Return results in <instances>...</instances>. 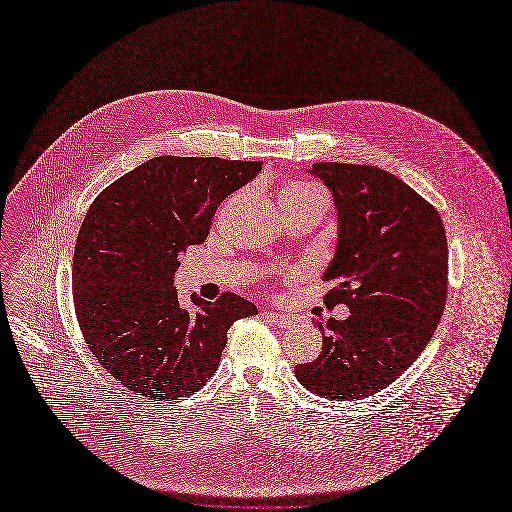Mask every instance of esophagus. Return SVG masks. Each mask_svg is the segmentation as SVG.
<instances>
[{"mask_svg":"<svg viewBox=\"0 0 512 512\" xmlns=\"http://www.w3.org/2000/svg\"><path fill=\"white\" fill-rule=\"evenodd\" d=\"M263 318L269 320L271 324H277V326H283L289 322V316L283 314V312H263Z\"/></svg>","mask_w":512,"mask_h":512,"instance_id":"1","label":"esophagus"}]
</instances>
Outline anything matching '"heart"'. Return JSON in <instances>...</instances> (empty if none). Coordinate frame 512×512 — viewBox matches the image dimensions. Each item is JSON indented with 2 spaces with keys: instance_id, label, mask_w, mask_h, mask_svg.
I'll use <instances>...</instances> for the list:
<instances>
[{
  "instance_id": "b5f03b06",
  "label": "heart",
  "mask_w": 512,
  "mask_h": 512,
  "mask_svg": "<svg viewBox=\"0 0 512 512\" xmlns=\"http://www.w3.org/2000/svg\"><path fill=\"white\" fill-rule=\"evenodd\" d=\"M314 188H318V186H314V184H294V186H287L283 192L294 194V192H304V190H314Z\"/></svg>"
}]
</instances>
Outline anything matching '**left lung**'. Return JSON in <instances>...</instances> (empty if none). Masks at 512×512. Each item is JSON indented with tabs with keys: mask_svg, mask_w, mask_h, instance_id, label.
I'll return each instance as SVG.
<instances>
[{
	"mask_svg": "<svg viewBox=\"0 0 512 512\" xmlns=\"http://www.w3.org/2000/svg\"><path fill=\"white\" fill-rule=\"evenodd\" d=\"M308 174L334 196L338 243L324 281L326 306L346 320L316 322L322 352L296 377L326 399L375 395L399 379L440 324L448 296V241L437 212L397 176L360 164L320 162Z\"/></svg>",
	"mask_w": 512,
	"mask_h": 512,
	"instance_id": "8db88e82",
	"label": "left lung"
}]
</instances>
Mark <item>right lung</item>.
I'll return each instance as SVG.
<instances>
[{"label":"right lung","mask_w":512,"mask_h":512,"mask_svg":"<svg viewBox=\"0 0 512 512\" xmlns=\"http://www.w3.org/2000/svg\"><path fill=\"white\" fill-rule=\"evenodd\" d=\"M263 162L160 156L127 172L91 204L72 259L75 312L87 346L129 391L156 401L196 393L214 375L227 332L255 316L225 291L180 308L178 255L200 245L229 194Z\"/></svg>","instance_id":"1"}]
</instances>
